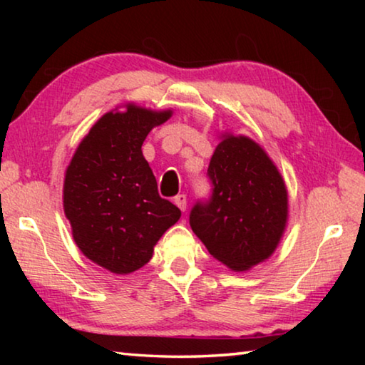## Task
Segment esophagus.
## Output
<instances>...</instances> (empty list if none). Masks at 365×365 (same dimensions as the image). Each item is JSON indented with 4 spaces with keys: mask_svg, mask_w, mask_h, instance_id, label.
Here are the masks:
<instances>
[{
    "mask_svg": "<svg viewBox=\"0 0 365 365\" xmlns=\"http://www.w3.org/2000/svg\"><path fill=\"white\" fill-rule=\"evenodd\" d=\"M174 202H175V206L180 209L182 212L187 211V196H185V195H177L174 197Z\"/></svg>",
    "mask_w": 365,
    "mask_h": 365,
    "instance_id": "obj_1",
    "label": "esophagus"
}]
</instances>
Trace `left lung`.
Wrapping results in <instances>:
<instances>
[{
	"instance_id": "1",
	"label": "left lung",
	"mask_w": 365,
	"mask_h": 365,
	"mask_svg": "<svg viewBox=\"0 0 365 365\" xmlns=\"http://www.w3.org/2000/svg\"><path fill=\"white\" fill-rule=\"evenodd\" d=\"M209 163L212 197L196 205L190 225L209 255L246 272L274 255L288 224V190L264 148L246 135L222 132Z\"/></svg>"
}]
</instances>
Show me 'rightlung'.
Instances as JSON below:
<instances>
[{
    "mask_svg": "<svg viewBox=\"0 0 365 365\" xmlns=\"http://www.w3.org/2000/svg\"><path fill=\"white\" fill-rule=\"evenodd\" d=\"M172 113L135 103L109 110L80 141L66 169L63 206L73 242L85 257L115 275L150 262L159 238L182 215L159 196L141 153L148 133Z\"/></svg>",
    "mask_w": 365,
    "mask_h": 365,
    "instance_id": "add662e5",
    "label": "right lung"
}]
</instances>
